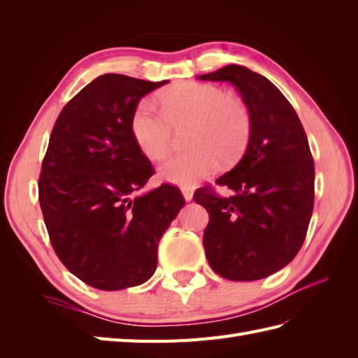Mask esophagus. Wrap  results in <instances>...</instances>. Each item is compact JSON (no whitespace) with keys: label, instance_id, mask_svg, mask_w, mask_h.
Here are the masks:
<instances>
[{"label":"esophagus","instance_id":"34e87169","mask_svg":"<svg viewBox=\"0 0 358 358\" xmlns=\"http://www.w3.org/2000/svg\"><path fill=\"white\" fill-rule=\"evenodd\" d=\"M181 192H183V196L186 201H191L194 196V189L192 187H181Z\"/></svg>","mask_w":358,"mask_h":358}]
</instances>
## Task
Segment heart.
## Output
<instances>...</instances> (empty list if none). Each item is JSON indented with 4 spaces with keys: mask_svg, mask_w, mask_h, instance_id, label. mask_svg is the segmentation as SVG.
<instances>
[{
    "mask_svg": "<svg viewBox=\"0 0 358 358\" xmlns=\"http://www.w3.org/2000/svg\"><path fill=\"white\" fill-rule=\"evenodd\" d=\"M159 103L162 112L144 100L131 117V134L148 158L163 159L171 149L172 127L191 123L186 134L191 149L167 159L159 169L163 180L191 187L217 172L220 158L234 163L245 154L252 123L240 98L208 83L185 81L163 92Z\"/></svg>",
    "mask_w": 358,
    "mask_h": 358,
    "instance_id": "heart-1",
    "label": "heart"
}]
</instances>
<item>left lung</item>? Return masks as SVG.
I'll return each mask as SVG.
<instances>
[{"instance_id": "left-lung-1", "label": "left lung", "mask_w": 358, "mask_h": 358, "mask_svg": "<svg viewBox=\"0 0 358 358\" xmlns=\"http://www.w3.org/2000/svg\"><path fill=\"white\" fill-rule=\"evenodd\" d=\"M204 81H229L250 113L245 155L215 183L234 191L196 189L206 208L203 246L210 268L223 278L254 281L283 269L299 254L314 209V158L301 121L286 96L245 66L229 64Z\"/></svg>"}]
</instances>
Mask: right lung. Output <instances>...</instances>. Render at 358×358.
<instances>
[{"instance_id":"obj_1","label":"right lung","mask_w":358,"mask_h":358,"mask_svg":"<svg viewBox=\"0 0 358 358\" xmlns=\"http://www.w3.org/2000/svg\"><path fill=\"white\" fill-rule=\"evenodd\" d=\"M166 83L95 78L59 112L43 158L38 200L52 248L75 277L101 291L154 275L159 238L185 206L169 183L134 196L155 171L136 146L131 117Z\"/></svg>"}]
</instances>
